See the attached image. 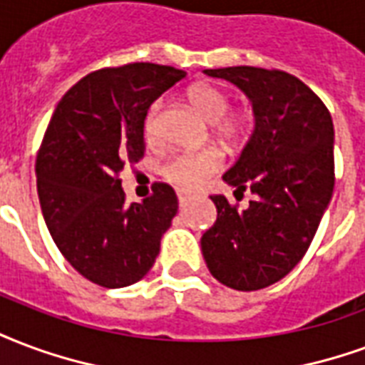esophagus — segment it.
<instances>
[{"label":"esophagus","mask_w":365,"mask_h":365,"mask_svg":"<svg viewBox=\"0 0 365 365\" xmlns=\"http://www.w3.org/2000/svg\"><path fill=\"white\" fill-rule=\"evenodd\" d=\"M178 201H180V207H183V205H187V201H190V195H185V193H178Z\"/></svg>","instance_id":"obj_1"}]
</instances>
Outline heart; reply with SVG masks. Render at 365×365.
Masks as SVG:
<instances>
[{
  "label": "heart",
  "instance_id": "obj_1",
  "mask_svg": "<svg viewBox=\"0 0 365 365\" xmlns=\"http://www.w3.org/2000/svg\"><path fill=\"white\" fill-rule=\"evenodd\" d=\"M191 106L195 108L205 120L212 123L215 133L224 143L240 141L250 125V118L242 110H230L228 94L212 85H195L187 93ZM160 102H155L145 118V137L148 143H155L160 133ZM222 166V158L215 148L203 150H180L170 155L162 164L160 174L174 183L178 190L195 191L203 185L210 175L217 174Z\"/></svg>",
  "mask_w": 365,
  "mask_h": 365
}]
</instances>
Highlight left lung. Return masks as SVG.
<instances>
[{"label": "left lung", "mask_w": 365, "mask_h": 365, "mask_svg": "<svg viewBox=\"0 0 365 365\" xmlns=\"http://www.w3.org/2000/svg\"><path fill=\"white\" fill-rule=\"evenodd\" d=\"M207 75L240 86L255 129L222 180L255 199L245 210L210 195L218 217L201 237L210 274L234 290L284 279L306 255L334 187V128L323 100L280 69L237 66Z\"/></svg>", "instance_id": "8db88e82"}]
</instances>
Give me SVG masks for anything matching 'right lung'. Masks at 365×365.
Listing matches in <instances>:
<instances>
[{"label": "right lung", "mask_w": 365, "mask_h": 365, "mask_svg": "<svg viewBox=\"0 0 365 365\" xmlns=\"http://www.w3.org/2000/svg\"><path fill=\"white\" fill-rule=\"evenodd\" d=\"M183 77L156 63L104 67L73 85L48 123L36 156L42 215L61 255L94 284H133L158 257L175 191L155 182L143 203L125 205L120 174L145 156L150 104Z\"/></svg>", "instance_id": "add662e5"}]
</instances>
